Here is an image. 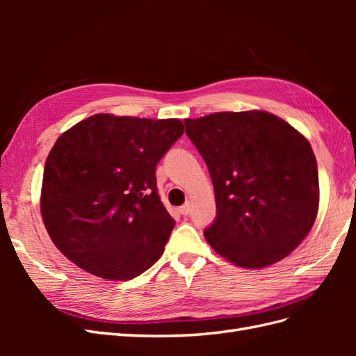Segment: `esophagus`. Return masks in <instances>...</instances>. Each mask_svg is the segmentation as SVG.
<instances>
[{
    "instance_id": "1",
    "label": "esophagus",
    "mask_w": 356,
    "mask_h": 356,
    "mask_svg": "<svg viewBox=\"0 0 356 356\" xmlns=\"http://www.w3.org/2000/svg\"><path fill=\"white\" fill-rule=\"evenodd\" d=\"M179 213H182V215H188V213H190V203H188V202H186V203L182 204V207L179 208Z\"/></svg>"
}]
</instances>
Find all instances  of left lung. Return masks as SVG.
Here are the masks:
<instances>
[{"label":"left lung","mask_w":356,"mask_h":356,"mask_svg":"<svg viewBox=\"0 0 356 356\" xmlns=\"http://www.w3.org/2000/svg\"><path fill=\"white\" fill-rule=\"evenodd\" d=\"M186 134L208 166L217 215L208 243L245 268L285 258L314 225L318 165L307 139L270 113L186 118Z\"/></svg>","instance_id":"1"}]
</instances>
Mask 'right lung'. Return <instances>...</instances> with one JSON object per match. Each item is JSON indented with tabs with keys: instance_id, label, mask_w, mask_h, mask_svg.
Wrapping results in <instances>:
<instances>
[{
	"instance_id": "1",
	"label": "right lung",
	"mask_w": 356,
	"mask_h": 356,
	"mask_svg": "<svg viewBox=\"0 0 356 356\" xmlns=\"http://www.w3.org/2000/svg\"><path fill=\"white\" fill-rule=\"evenodd\" d=\"M184 134L178 118L95 114L53 145L41 215L68 260L95 276L129 281L163 254L174 230L156 166Z\"/></svg>"
}]
</instances>
